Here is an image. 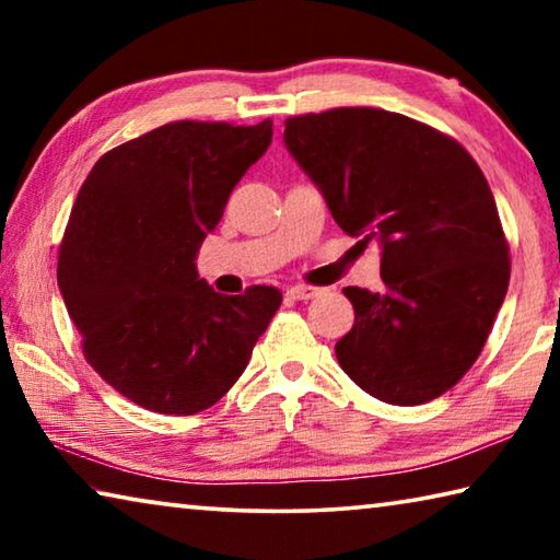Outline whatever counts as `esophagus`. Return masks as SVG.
<instances>
[{
    "label": "esophagus",
    "instance_id": "1",
    "mask_svg": "<svg viewBox=\"0 0 560 560\" xmlns=\"http://www.w3.org/2000/svg\"><path fill=\"white\" fill-rule=\"evenodd\" d=\"M318 293H320L318 287H308V283H296V287H291L287 291V296L289 299H296V301H308V299L318 296Z\"/></svg>",
    "mask_w": 560,
    "mask_h": 560
}]
</instances>
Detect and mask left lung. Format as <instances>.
I'll use <instances>...</instances> for the list:
<instances>
[{
    "mask_svg": "<svg viewBox=\"0 0 560 560\" xmlns=\"http://www.w3.org/2000/svg\"><path fill=\"white\" fill-rule=\"evenodd\" d=\"M283 140L340 230L383 244V289H343L355 324L336 343L340 368L390 405L447 393L485 348L511 277L485 173L447 132L383 108L291 116Z\"/></svg>",
    "mask_w": 560,
    "mask_h": 560,
    "instance_id": "8db88e82",
    "label": "left lung"
}]
</instances>
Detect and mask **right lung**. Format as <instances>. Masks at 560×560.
Returning <instances> with one entry per match:
<instances>
[{"mask_svg": "<svg viewBox=\"0 0 560 560\" xmlns=\"http://www.w3.org/2000/svg\"><path fill=\"white\" fill-rule=\"evenodd\" d=\"M269 145V118L175 120L108 150L83 179L56 279L89 365L150 412L212 407L281 306L279 289L224 296L195 267L232 189Z\"/></svg>", "mask_w": 560, "mask_h": 560, "instance_id": "right-lung-1", "label": "right lung"}]
</instances>
